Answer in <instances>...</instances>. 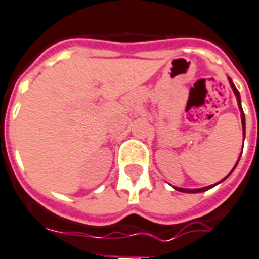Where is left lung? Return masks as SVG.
I'll use <instances>...</instances> for the list:
<instances>
[{"label":"left lung","mask_w":259,"mask_h":259,"mask_svg":"<svg viewBox=\"0 0 259 259\" xmlns=\"http://www.w3.org/2000/svg\"><path fill=\"white\" fill-rule=\"evenodd\" d=\"M229 82H230V87L233 88V92H235L236 98H237V103H239V107H240V110H241L240 94H239V91H237V88H236L235 84L232 82V80H230V78H229ZM241 124H243V134H246V118H244V113H243V110H241ZM209 188H212V186H207V188H203V189H181V188H177V190H179V192H186V193H199V192L208 190Z\"/></svg>","instance_id":"1"}]
</instances>
